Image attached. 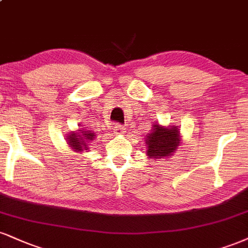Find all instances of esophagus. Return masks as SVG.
<instances>
[{"label":"esophagus","instance_id":"34e87169","mask_svg":"<svg viewBox=\"0 0 248 248\" xmlns=\"http://www.w3.org/2000/svg\"><path fill=\"white\" fill-rule=\"evenodd\" d=\"M124 127L120 124H116L114 127V134H124Z\"/></svg>","mask_w":248,"mask_h":248}]
</instances>
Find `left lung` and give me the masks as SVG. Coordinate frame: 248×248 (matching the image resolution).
Wrapping results in <instances>:
<instances>
[{
    "label": "left lung",
    "mask_w": 248,
    "mask_h": 248,
    "mask_svg": "<svg viewBox=\"0 0 248 248\" xmlns=\"http://www.w3.org/2000/svg\"><path fill=\"white\" fill-rule=\"evenodd\" d=\"M148 145L147 154L150 158L169 157L173 151L177 150L180 142L179 130L177 127L165 128L155 124L154 130L147 136L145 140Z\"/></svg>",
    "instance_id": "obj_1"
}]
</instances>
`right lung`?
Segmentation results:
<instances>
[{
    "mask_svg": "<svg viewBox=\"0 0 248 248\" xmlns=\"http://www.w3.org/2000/svg\"><path fill=\"white\" fill-rule=\"evenodd\" d=\"M80 132H83V130H80ZM94 136V133H91L89 130V132H83L82 134L71 133V135L68 136L67 139L70 148H73L75 151H83V149L86 150V145H88L86 143L92 141Z\"/></svg>",
    "mask_w": 248,
    "mask_h": 248,
    "instance_id": "add662e5",
    "label": "right lung"
}]
</instances>
